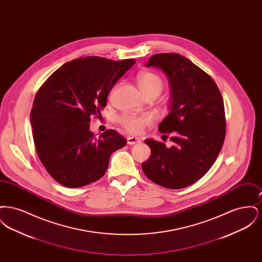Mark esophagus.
<instances>
[{
  "label": "esophagus",
  "instance_id": "34e87169",
  "mask_svg": "<svg viewBox=\"0 0 262 262\" xmlns=\"http://www.w3.org/2000/svg\"><path fill=\"white\" fill-rule=\"evenodd\" d=\"M126 140H127V144H129V145H134V144L139 143L141 139L136 137H127Z\"/></svg>",
  "mask_w": 262,
  "mask_h": 262
}]
</instances>
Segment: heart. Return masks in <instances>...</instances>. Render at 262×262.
Listing matches in <instances>:
<instances>
[{"label":"heart","mask_w":262,"mask_h":262,"mask_svg":"<svg viewBox=\"0 0 262 262\" xmlns=\"http://www.w3.org/2000/svg\"><path fill=\"white\" fill-rule=\"evenodd\" d=\"M137 83L143 95L157 94L159 95L164 88L162 77L154 73H142L137 76ZM119 123L123 127L134 135H138L143 132V129L151 125L152 119L147 115L137 116L134 114H126L120 117Z\"/></svg>","instance_id":"obj_1"}]
</instances>
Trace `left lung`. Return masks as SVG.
Returning a JSON list of instances; mask_svg holds the SVG:
<instances>
[{"label":"left lung","instance_id":"left-lung-1","mask_svg":"<svg viewBox=\"0 0 262 262\" xmlns=\"http://www.w3.org/2000/svg\"><path fill=\"white\" fill-rule=\"evenodd\" d=\"M148 67L161 69L171 88L170 113L158 126L172 134L174 145L147 138L151 154L142 170L153 183L179 189L198 182L211 168L224 143V102L219 88L187 58L174 53L151 56Z\"/></svg>","mask_w":262,"mask_h":262}]
</instances>
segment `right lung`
Segmentation results:
<instances>
[{"label": "right lung", "instance_id": "add662e5", "mask_svg": "<svg viewBox=\"0 0 262 262\" xmlns=\"http://www.w3.org/2000/svg\"><path fill=\"white\" fill-rule=\"evenodd\" d=\"M136 62L89 56L66 62L42 84L30 113L38 157L54 180L67 187L96 182L113 152L126 139L114 129L95 137L90 117L101 116L116 82Z\"/></svg>", "mask_w": 262, "mask_h": 262}]
</instances>
